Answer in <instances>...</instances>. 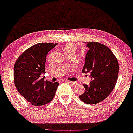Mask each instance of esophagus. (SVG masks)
Segmentation results:
<instances>
[{
    "mask_svg": "<svg viewBox=\"0 0 133 133\" xmlns=\"http://www.w3.org/2000/svg\"><path fill=\"white\" fill-rule=\"evenodd\" d=\"M67 82H68V83L69 84H70V85H72V86H73V85H77V83H76V82H69V81H67Z\"/></svg>",
    "mask_w": 133,
    "mask_h": 133,
    "instance_id": "34e87169",
    "label": "esophagus"
}]
</instances>
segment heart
<instances>
[{
    "instance_id": "1",
    "label": "heart",
    "mask_w": 133,
    "mask_h": 133,
    "mask_svg": "<svg viewBox=\"0 0 133 133\" xmlns=\"http://www.w3.org/2000/svg\"><path fill=\"white\" fill-rule=\"evenodd\" d=\"M77 45H75L74 43H66L64 46H63V51L65 55H74L75 53H76L77 51Z\"/></svg>"
}]
</instances>
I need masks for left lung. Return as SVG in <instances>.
Here are the masks:
<instances>
[{
    "instance_id": "1",
    "label": "left lung",
    "mask_w": 133,
    "mask_h": 133,
    "mask_svg": "<svg viewBox=\"0 0 133 133\" xmlns=\"http://www.w3.org/2000/svg\"><path fill=\"white\" fill-rule=\"evenodd\" d=\"M89 48L85 57L82 72L90 73V85L83 84L85 92L79 96L83 102L88 104L99 103L111 93L118 78V62L112 51L102 43H87Z\"/></svg>"
}]
</instances>
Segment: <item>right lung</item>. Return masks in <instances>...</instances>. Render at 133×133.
<instances>
[{
	"mask_svg": "<svg viewBox=\"0 0 133 133\" xmlns=\"http://www.w3.org/2000/svg\"><path fill=\"white\" fill-rule=\"evenodd\" d=\"M57 43H39L27 49L14 65V83L20 95L32 105L46 104L55 96L58 82L44 80L46 55Z\"/></svg>",
	"mask_w": 133,
	"mask_h": 133,
	"instance_id": "obj_1",
	"label": "right lung"
}]
</instances>
